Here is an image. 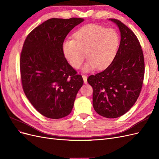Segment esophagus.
<instances>
[{
    "label": "esophagus",
    "instance_id": "esophagus-1",
    "mask_svg": "<svg viewBox=\"0 0 159 159\" xmlns=\"http://www.w3.org/2000/svg\"><path fill=\"white\" fill-rule=\"evenodd\" d=\"M82 77H83V79H84V81L85 84H87L88 83V81H87V75H82Z\"/></svg>",
    "mask_w": 159,
    "mask_h": 159
}]
</instances>
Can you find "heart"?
I'll return each instance as SVG.
<instances>
[{"label":"heart","mask_w":159,"mask_h":159,"mask_svg":"<svg viewBox=\"0 0 159 159\" xmlns=\"http://www.w3.org/2000/svg\"><path fill=\"white\" fill-rule=\"evenodd\" d=\"M119 41L116 30L89 24L75 31L72 34V40L64 42L62 52L74 68H80L86 55L88 61L84 66L85 70L94 68L102 70L107 68L115 59Z\"/></svg>","instance_id":"obj_1"}]
</instances>
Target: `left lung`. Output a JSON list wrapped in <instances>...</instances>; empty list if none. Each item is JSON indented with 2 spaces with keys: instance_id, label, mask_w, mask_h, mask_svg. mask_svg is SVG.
<instances>
[{
  "instance_id": "1",
  "label": "left lung",
  "mask_w": 159,
  "mask_h": 159,
  "mask_svg": "<svg viewBox=\"0 0 159 159\" xmlns=\"http://www.w3.org/2000/svg\"><path fill=\"white\" fill-rule=\"evenodd\" d=\"M118 26L121 42L115 59L104 71L88 77L93 88V105L99 115L117 118L126 113L140 95L145 75L141 46L134 32L123 22Z\"/></svg>"
}]
</instances>
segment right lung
Masks as SVG:
<instances>
[{
	"mask_svg": "<svg viewBox=\"0 0 159 159\" xmlns=\"http://www.w3.org/2000/svg\"><path fill=\"white\" fill-rule=\"evenodd\" d=\"M83 21L81 18L48 19L24 42L20 59L22 89L33 107L48 118L68 115L84 84L62 52L66 36Z\"/></svg>",
	"mask_w": 159,
	"mask_h": 159,
	"instance_id": "obj_1",
	"label": "right lung"
}]
</instances>
